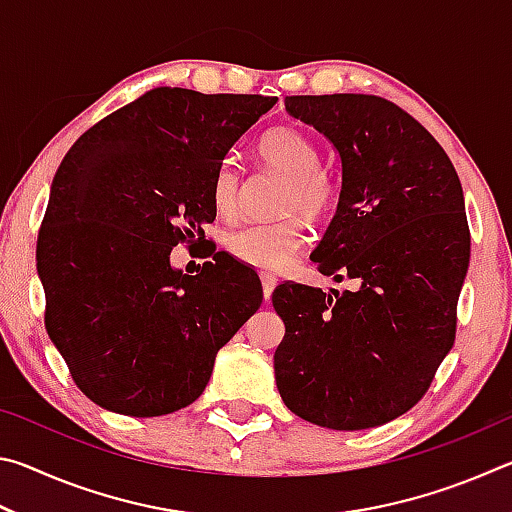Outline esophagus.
Segmentation results:
<instances>
[{
  "mask_svg": "<svg viewBox=\"0 0 512 512\" xmlns=\"http://www.w3.org/2000/svg\"><path fill=\"white\" fill-rule=\"evenodd\" d=\"M262 287H264V300L268 302V300H271V296H273V289L277 287L275 275H271V273H262Z\"/></svg>",
  "mask_w": 512,
  "mask_h": 512,
  "instance_id": "esophagus-1",
  "label": "esophagus"
}]
</instances>
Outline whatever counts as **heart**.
Listing matches in <instances>:
<instances>
[{"mask_svg": "<svg viewBox=\"0 0 512 512\" xmlns=\"http://www.w3.org/2000/svg\"><path fill=\"white\" fill-rule=\"evenodd\" d=\"M257 155L268 169L287 176L273 223H255L228 237V250L237 262L259 271L280 273L307 241L305 221L325 219L336 203V185L320 167V149L296 126H277L257 142ZM241 196V171L232 160H223L212 178V205L219 216H235Z\"/></svg>", "mask_w": 512, "mask_h": 512, "instance_id": "heart-1", "label": "heart"}]
</instances>
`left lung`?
<instances>
[{
    "instance_id": "1",
    "label": "left lung",
    "mask_w": 512,
    "mask_h": 512,
    "mask_svg": "<svg viewBox=\"0 0 512 512\" xmlns=\"http://www.w3.org/2000/svg\"><path fill=\"white\" fill-rule=\"evenodd\" d=\"M289 115L341 155L339 205L311 259L357 291L280 284L275 381L318 427L357 431L413 409L456 339L467 264L463 187L452 160L409 112L375 94L287 97Z\"/></svg>"
}]
</instances>
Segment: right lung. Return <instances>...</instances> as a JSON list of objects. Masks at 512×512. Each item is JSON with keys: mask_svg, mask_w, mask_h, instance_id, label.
I'll list each match as a JSON object with an SVG mask.
<instances>
[{"mask_svg": "<svg viewBox=\"0 0 512 512\" xmlns=\"http://www.w3.org/2000/svg\"><path fill=\"white\" fill-rule=\"evenodd\" d=\"M262 94L153 88L85 131L60 162L38 232L45 327L94 404L155 418L192 404L216 352L262 305L255 277L171 248L214 221L225 153L275 106Z\"/></svg>", "mask_w": 512, "mask_h": 512, "instance_id": "right-lung-1", "label": "right lung"}]
</instances>
